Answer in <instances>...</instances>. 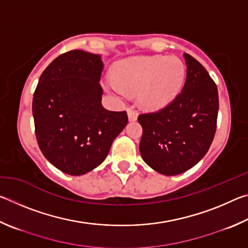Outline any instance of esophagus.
<instances>
[{
  "label": "esophagus",
  "instance_id": "esophagus-1",
  "mask_svg": "<svg viewBox=\"0 0 248 248\" xmlns=\"http://www.w3.org/2000/svg\"><path fill=\"white\" fill-rule=\"evenodd\" d=\"M127 114H128L129 121H136L138 119V112L136 110H133V109L129 108L127 110Z\"/></svg>",
  "mask_w": 248,
  "mask_h": 248
}]
</instances>
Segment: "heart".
I'll return each mask as SVG.
<instances>
[{
  "mask_svg": "<svg viewBox=\"0 0 248 248\" xmlns=\"http://www.w3.org/2000/svg\"><path fill=\"white\" fill-rule=\"evenodd\" d=\"M185 75L183 61L176 57H133L119 62L106 87L120 97L138 94L142 107L155 110L177 97Z\"/></svg>",
  "mask_w": 248,
  "mask_h": 248,
  "instance_id": "1",
  "label": "heart"
}]
</instances>
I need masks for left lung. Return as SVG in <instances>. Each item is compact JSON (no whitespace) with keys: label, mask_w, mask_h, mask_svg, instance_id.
Returning a JSON list of instances; mask_svg holds the SVG:
<instances>
[{"label":"left lung","mask_w":248,"mask_h":248,"mask_svg":"<svg viewBox=\"0 0 248 248\" xmlns=\"http://www.w3.org/2000/svg\"><path fill=\"white\" fill-rule=\"evenodd\" d=\"M187 75L182 93L164 109L140 115V153L151 169L166 176L194 167L215 138L219 95L208 71L184 53Z\"/></svg>","instance_id":"8db88e82"}]
</instances>
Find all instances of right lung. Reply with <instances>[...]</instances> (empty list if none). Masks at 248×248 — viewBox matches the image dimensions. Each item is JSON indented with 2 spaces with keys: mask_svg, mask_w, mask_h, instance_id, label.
<instances>
[{
  "mask_svg": "<svg viewBox=\"0 0 248 248\" xmlns=\"http://www.w3.org/2000/svg\"><path fill=\"white\" fill-rule=\"evenodd\" d=\"M100 54L65 52L40 75L32 98L36 138L45 157L63 173L84 175L102 164L128 124L125 111L102 105Z\"/></svg>",
  "mask_w": 248,
  "mask_h": 248,
  "instance_id": "1",
  "label": "right lung"
}]
</instances>
